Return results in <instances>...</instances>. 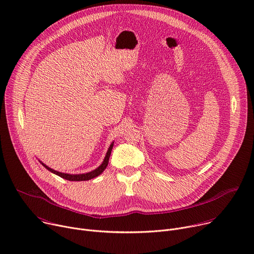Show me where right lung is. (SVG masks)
<instances>
[{"label": "right lung", "instance_id": "right-lung-1", "mask_svg": "<svg viewBox=\"0 0 254 254\" xmlns=\"http://www.w3.org/2000/svg\"><path fill=\"white\" fill-rule=\"evenodd\" d=\"M113 144H114V142H112V143L110 144V146H109V148H108V150H107V152H106V155H105V157H104V160H103V162L101 163V165H100L99 167H97L96 169L92 170V171H90V172H87V173H82V174H68V173L59 172V171H57V170L52 169V168L49 167L48 165H45L44 163H42L40 160H38V161H39V162H40L45 168H47L49 171L53 172V173L56 174V175H59V176L62 177V178H64V179H66V180H70V181H84V180H90V179H92V178H95V177H97L98 175H100V174L105 170V168L107 167L108 161H109V157H110V154H111V150H112V148H113Z\"/></svg>", "mask_w": 254, "mask_h": 254}]
</instances>
